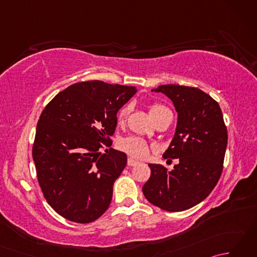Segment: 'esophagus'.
<instances>
[{
  "mask_svg": "<svg viewBox=\"0 0 257 257\" xmlns=\"http://www.w3.org/2000/svg\"><path fill=\"white\" fill-rule=\"evenodd\" d=\"M127 163H128V166L129 167H134V166H137L138 165V161H136V160H134L133 158H128V161H127Z\"/></svg>",
  "mask_w": 257,
  "mask_h": 257,
  "instance_id": "1",
  "label": "esophagus"
}]
</instances>
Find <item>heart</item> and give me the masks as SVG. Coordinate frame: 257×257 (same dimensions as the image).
Returning <instances> with one entry per match:
<instances>
[{
	"instance_id": "obj_1",
	"label": "heart",
	"mask_w": 257,
	"mask_h": 257,
	"mask_svg": "<svg viewBox=\"0 0 257 257\" xmlns=\"http://www.w3.org/2000/svg\"><path fill=\"white\" fill-rule=\"evenodd\" d=\"M168 108L165 106L159 105V103H152V105L149 107V111L152 118H155L157 114H159L161 111L167 110ZM130 108L129 106H123L120 108V110L118 111L117 114V121L118 123L122 124L124 123L125 120H127V117L129 114ZM119 147L120 149L123 150L124 152H127L129 156H132L134 158H138V159H144L147 156L149 155L151 146L147 143L146 140L141 139L139 137H125L122 138L119 141Z\"/></svg>"
}]
</instances>
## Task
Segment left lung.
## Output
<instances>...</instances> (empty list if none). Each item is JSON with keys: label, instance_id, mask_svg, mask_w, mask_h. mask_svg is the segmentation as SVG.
Returning a JSON list of instances; mask_svg holds the SVG:
<instances>
[{"label": "left lung", "instance_id": "8db88e82", "mask_svg": "<svg viewBox=\"0 0 257 257\" xmlns=\"http://www.w3.org/2000/svg\"><path fill=\"white\" fill-rule=\"evenodd\" d=\"M152 91L172 100L178 112L176 134L163 158L179 159L173 170L149 165L143 192L151 204L169 212L188 210L203 201L221 177L227 129L221 108L195 87L161 85Z\"/></svg>", "mask_w": 257, "mask_h": 257}]
</instances>
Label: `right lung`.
I'll return each mask as SVG.
<instances>
[{"mask_svg": "<svg viewBox=\"0 0 257 257\" xmlns=\"http://www.w3.org/2000/svg\"><path fill=\"white\" fill-rule=\"evenodd\" d=\"M136 92L134 86L81 81L58 92L42 111L33 160L47 203L66 220L94 222L110 204L127 156L100 150L111 146L117 112Z\"/></svg>", "mask_w": 257, "mask_h": 257, "instance_id": "right-lung-1", "label": "right lung"}]
</instances>
